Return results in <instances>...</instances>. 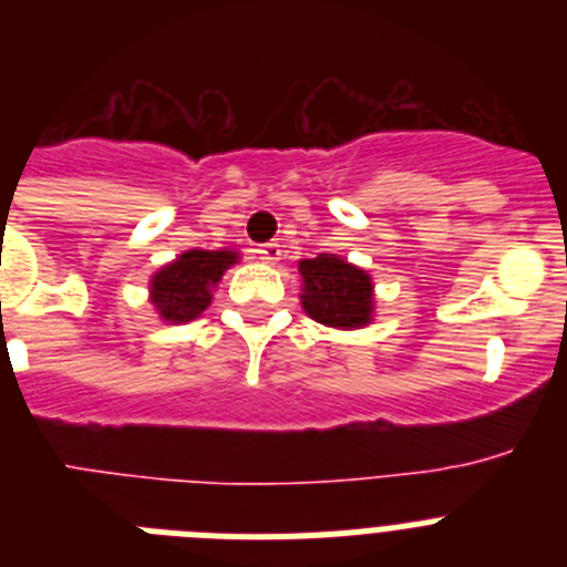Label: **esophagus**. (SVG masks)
Here are the masks:
<instances>
[{"mask_svg": "<svg viewBox=\"0 0 567 567\" xmlns=\"http://www.w3.org/2000/svg\"><path fill=\"white\" fill-rule=\"evenodd\" d=\"M255 252H258V258L264 260V264H275V260L280 258V252H284V249H280L278 240H267V244H260Z\"/></svg>", "mask_w": 567, "mask_h": 567, "instance_id": "esophagus-1", "label": "esophagus"}]
</instances>
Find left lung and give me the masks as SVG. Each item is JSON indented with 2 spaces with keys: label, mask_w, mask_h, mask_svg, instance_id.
Masks as SVG:
<instances>
[{
  "label": "left lung",
  "mask_w": 567,
  "mask_h": 567,
  "mask_svg": "<svg viewBox=\"0 0 567 567\" xmlns=\"http://www.w3.org/2000/svg\"><path fill=\"white\" fill-rule=\"evenodd\" d=\"M300 303L309 318L338 329H358L372 320V280L363 269L334 255H318L312 260H300Z\"/></svg>",
  "instance_id": "obj_1"
}]
</instances>
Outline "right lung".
<instances>
[{"mask_svg":"<svg viewBox=\"0 0 567 567\" xmlns=\"http://www.w3.org/2000/svg\"><path fill=\"white\" fill-rule=\"evenodd\" d=\"M238 255L224 249V252H207V249H189L182 258L155 272L153 278V303L169 323H187L198 318L209 307V289L221 280L224 269L235 264Z\"/></svg>","mask_w":567,"mask_h":567,"instance_id":"1","label":"right lung"}]
</instances>
